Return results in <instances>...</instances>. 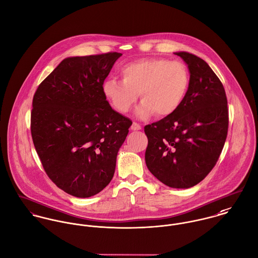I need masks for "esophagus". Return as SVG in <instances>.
I'll list each match as a JSON object with an SVG mask.
<instances>
[{"label":"esophagus","instance_id":"1","mask_svg":"<svg viewBox=\"0 0 258 258\" xmlns=\"http://www.w3.org/2000/svg\"><path fill=\"white\" fill-rule=\"evenodd\" d=\"M141 128H142L141 124H139V123L136 122V121H134L133 124H132V126H131V130H132V131H140Z\"/></svg>","mask_w":258,"mask_h":258}]
</instances>
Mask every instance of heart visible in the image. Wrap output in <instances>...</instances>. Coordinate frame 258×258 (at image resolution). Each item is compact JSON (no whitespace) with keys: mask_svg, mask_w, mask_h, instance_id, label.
Wrapping results in <instances>:
<instances>
[{"mask_svg":"<svg viewBox=\"0 0 258 258\" xmlns=\"http://www.w3.org/2000/svg\"><path fill=\"white\" fill-rule=\"evenodd\" d=\"M122 81L107 79L103 93L111 106L119 112H127L139 99L143 103L138 115L147 118L156 112L159 116L174 113L183 103L189 88V72L181 61L164 57L143 58L123 66Z\"/></svg>","mask_w":258,"mask_h":258,"instance_id":"1","label":"heart"}]
</instances>
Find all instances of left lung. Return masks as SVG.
<instances>
[{
    "mask_svg": "<svg viewBox=\"0 0 258 258\" xmlns=\"http://www.w3.org/2000/svg\"><path fill=\"white\" fill-rule=\"evenodd\" d=\"M188 66L189 88L171 115L145 126L149 144L146 163L162 183L188 188L216 164L228 131L223 85L206 61L189 52H175Z\"/></svg>",
    "mask_w": 258,
    "mask_h": 258,
    "instance_id": "left-lung-1",
    "label": "left lung"
}]
</instances>
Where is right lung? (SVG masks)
<instances>
[{
	"instance_id": "add662e5",
	"label": "right lung",
	"mask_w": 258,
	"mask_h": 258,
	"mask_svg": "<svg viewBox=\"0 0 258 258\" xmlns=\"http://www.w3.org/2000/svg\"><path fill=\"white\" fill-rule=\"evenodd\" d=\"M120 52L64 58L40 84L31 134L52 182L76 198H90L110 182L116 155L133 121L111 108L103 84Z\"/></svg>"
}]
</instances>
